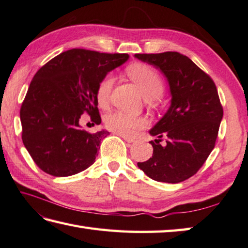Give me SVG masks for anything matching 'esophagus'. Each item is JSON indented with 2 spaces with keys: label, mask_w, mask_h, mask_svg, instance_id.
I'll return each instance as SVG.
<instances>
[{
  "label": "esophagus",
  "mask_w": 248,
  "mask_h": 248,
  "mask_svg": "<svg viewBox=\"0 0 248 248\" xmlns=\"http://www.w3.org/2000/svg\"><path fill=\"white\" fill-rule=\"evenodd\" d=\"M123 137V139L124 140L125 142H128V143H133V142H136V139L134 138H130V137H124V136H121Z\"/></svg>",
  "instance_id": "obj_1"
}]
</instances>
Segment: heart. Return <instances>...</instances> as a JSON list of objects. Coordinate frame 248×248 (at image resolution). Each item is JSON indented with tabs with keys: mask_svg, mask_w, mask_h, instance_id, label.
Here are the masks:
<instances>
[{
	"mask_svg": "<svg viewBox=\"0 0 248 248\" xmlns=\"http://www.w3.org/2000/svg\"><path fill=\"white\" fill-rule=\"evenodd\" d=\"M129 77L142 90L147 100H155L164 94L165 84L158 73L153 67L145 64H134L127 69ZM115 78L111 74L103 77L96 87V102L101 107H106L109 103L110 93L114 87ZM107 129L119 136L133 137L139 130L147 125V120L142 116L125 114L123 111H115L108 114L104 119Z\"/></svg>",
	"mask_w": 248,
	"mask_h": 248,
	"instance_id": "heart-1",
	"label": "heart"
}]
</instances>
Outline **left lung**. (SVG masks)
Wrapping results in <instances>:
<instances>
[{"label": "left lung", "instance_id": "1", "mask_svg": "<svg viewBox=\"0 0 248 248\" xmlns=\"http://www.w3.org/2000/svg\"><path fill=\"white\" fill-rule=\"evenodd\" d=\"M159 68L171 92V105L150 133L153 156L139 168L158 182L179 183L191 178L214 150L223 108L214 80L178 52L136 54ZM163 137L166 143L161 146Z\"/></svg>", "mask_w": 248, "mask_h": 248}]
</instances>
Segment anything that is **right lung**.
Here are the masks:
<instances>
[{
    "instance_id": "obj_1",
    "label": "right lung",
    "mask_w": 248,
    "mask_h": 248,
    "mask_svg": "<svg viewBox=\"0 0 248 248\" xmlns=\"http://www.w3.org/2000/svg\"><path fill=\"white\" fill-rule=\"evenodd\" d=\"M128 54L73 48L42 66L31 80L20 107L21 139L35 165L54 177H69L89 168L109 132L80 128L81 115L101 124L96 87Z\"/></svg>"
}]
</instances>
